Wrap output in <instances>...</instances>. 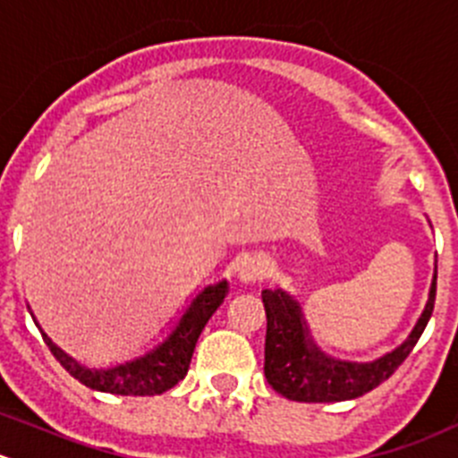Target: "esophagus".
Returning a JSON list of instances; mask_svg holds the SVG:
<instances>
[{
	"instance_id": "obj_1",
	"label": "esophagus",
	"mask_w": 458,
	"mask_h": 458,
	"mask_svg": "<svg viewBox=\"0 0 458 458\" xmlns=\"http://www.w3.org/2000/svg\"><path fill=\"white\" fill-rule=\"evenodd\" d=\"M264 273V259L259 255H246V258L239 259L237 264V280L242 284H253L262 277Z\"/></svg>"
}]
</instances>
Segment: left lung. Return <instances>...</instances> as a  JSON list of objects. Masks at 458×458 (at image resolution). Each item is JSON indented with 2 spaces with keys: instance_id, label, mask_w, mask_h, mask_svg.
I'll return each instance as SVG.
<instances>
[{
  "instance_id": "8db88e82",
  "label": "left lung",
  "mask_w": 458,
  "mask_h": 458,
  "mask_svg": "<svg viewBox=\"0 0 458 458\" xmlns=\"http://www.w3.org/2000/svg\"><path fill=\"white\" fill-rule=\"evenodd\" d=\"M436 271L429 298L407 339L391 352L373 361H345L320 350L307 326L302 307L284 289H264L267 310V344H264V375L280 395L293 403H344L373 391L386 382L403 364L425 332L434 311Z\"/></svg>"
}]
</instances>
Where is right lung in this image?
Returning <instances> with one entry per match:
<instances>
[{
  "label": "right lung",
  "instance_id": "obj_1",
  "mask_svg": "<svg viewBox=\"0 0 458 458\" xmlns=\"http://www.w3.org/2000/svg\"><path fill=\"white\" fill-rule=\"evenodd\" d=\"M225 292H228L225 280L205 284L190 298L181 316L171 320L169 330L162 335V341H157L153 348L144 350L138 357L113 366H101V369H89V366L76 361L65 350L58 348L45 332H40L51 354L61 361L63 369L92 391L114 393V395H160L176 386L187 375L196 341H199L209 316L215 314L216 307L224 302Z\"/></svg>",
  "mask_w": 458,
  "mask_h": 458
}]
</instances>
